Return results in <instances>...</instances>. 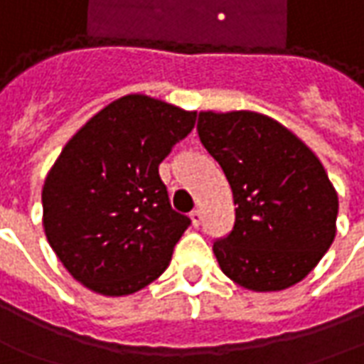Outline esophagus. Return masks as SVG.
I'll return each mask as SVG.
<instances>
[{
	"mask_svg": "<svg viewBox=\"0 0 364 364\" xmlns=\"http://www.w3.org/2000/svg\"><path fill=\"white\" fill-rule=\"evenodd\" d=\"M191 220H193V226L200 225V220H203V213H200L199 208H195V210L191 213Z\"/></svg>",
	"mask_w": 364,
	"mask_h": 364,
	"instance_id": "1",
	"label": "esophagus"
}]
</instances>
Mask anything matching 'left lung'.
<instances>
[{"label":"left lung","instance_id":"1","mask_svg":"<svg viewBox=\"0 0 364 364\" xmlns=\"http://www.w3.org/2000/svg\"><path fill=\"white\" fill-rule=\"evenodd\" d=\"M197 132L236 205L232 232L213 246L223 274L252 291L296 286L337 232L339 197L319 157L260 112L203 110Z\"/></svg>","mask_w":364,"mask_h":364}]
</instances>
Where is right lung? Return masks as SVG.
<instances>
[{
  "label": "right lung",
  "mask_w": 364,
  "mask_h": 364,
  "mask_svg": "<svg viewBox=\"0 0 364 364\" xmlns=\"http://www.w3.org/2000/svg\"><path fill=\"white\" fill-rule=\"evenodd\" d=\"M197 112L128 94L68 139L43 185V228L68 274L100 296L149 286L171 262L191 218L175 213L159 164Z\"/></svg>",
  "instance_id": "add662e5"
}]
</instances>
